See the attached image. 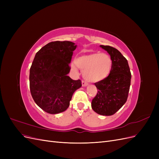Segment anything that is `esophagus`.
Masks as SVG:
<instances>
[{
    "mask_svg": "<svg viewBox=\"0 0 159 159\" xmlns=\"http://www.w3.org/2000/svg\"><path fill=\"white\" fill-rule=\"evenodd\" d=\"M81 84H82L83 87H86V86L88 85V83L86 82L85 81H82V82H81Z\"/></svg>",
    "mask_w": 159,
    "mask_h": 159,
    "instance_id": "1",
    "label": "esophagus"
}]
</instances>
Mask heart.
<instances>
[{
  "label": "heart",
  "instance_id": "heart-1",
  "mask_svg": "<svg viewBox=\"0 0 159 159\" xmlns=\"http://www.w3.org/2000/svg\"><path fill=\"white\" fill-rule=\"evenodd\" d=\"M75 65L83 71L84 78L89 81H99L105 79L111 71L113 62L111 57L105 53H92L78 57ZM71 68L75 70V66Z\"/></svg>",
  "mask_w": 159,
  "mask_h": 159
}]
</instances>
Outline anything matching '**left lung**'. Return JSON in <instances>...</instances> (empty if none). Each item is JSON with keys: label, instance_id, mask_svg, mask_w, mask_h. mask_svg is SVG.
Masks as SVG:
<instances>
[{"label": "left lung", "instance_id": "obj_1", "mask_svg": "<svg viewBox=\"0 0 159 159\" xmlns=\"http://www.w3.org/2000/svg\"><path fill=\"white\" fill-rule=\"evenodd\" d=\"M100 47L107 52L113 65L107 78L95 83L98 93L91 102V107L98 114L109 116L127 102L131 74L127 59L118 50L109 46Z\"/></svg>", "mask_w": 159, "mask_h": 159}]
</instances>
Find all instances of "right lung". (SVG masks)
Instances as JSON below:
<instances>
[{
  "label": "right lung",
  "instance_id": "add662e5",
  "mask_svg": "<svg viewBox=\"0 0 159 159\" xmlns=\"http://www.w3.org/2000/svg\"><path fill=\"white\" fill-rule=\"evenodd\" d=\"M76 48L70 41L52 42L35 55L30 70V93L38 106L46 113L64 112L74 93L81 87L80 80H73L68 75Z\"/></svg>",
  "mask_w": 159,
  "mask_h": 159
}]
</instances>
